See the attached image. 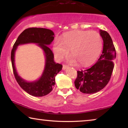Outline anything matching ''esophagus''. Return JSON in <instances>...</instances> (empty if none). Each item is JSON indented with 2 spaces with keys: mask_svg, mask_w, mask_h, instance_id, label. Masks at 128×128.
I'll list each match as a JSON object with an SVG mask.
<instances>
[{
  "mask_svg": "<svg viewBox=\"0 0 128 128\" xmlns=\"http://www.w3.org/2000/svg\"><path fill=\"white\" fill-rule=\"evenodd\" d=\"M68 68V65H66V64H63L62 69H64V70H65L66 68Z\"/></svg>",
  "mask_w": 128,
  "mask_h": 128,
  "instance_id": "1",
  "label": "esophagus"
}]
</instances>
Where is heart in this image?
<instances>
[{
  "mask_svg": "<svg viewBox=\"0 0 128 128\" xmlns=\"http://www.w3.org/2000/svg\"><path fill=\"white\" fill-rule=\"evenodd\" d=\"M102 39L96 31H78L65 34L60 39L57 38L53 44V52L58 61L62 60L69 53L68 62L86 66L92 64L100 54Z\"/></svg>",
  "mask_w": 128,
  "mask_h": 128,
  "instance_id": "heart-1",
  "label": "heart"
}]
</instances>
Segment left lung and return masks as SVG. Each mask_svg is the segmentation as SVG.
Returning <instances> with one entry per match:
<instances>
[{
	"mask_svg": "<svg viewBox=\"0 0 128 128\" xmlns=\"http://www.w3.org/2000/svg\"><path fill=\"white\" fill-rule=\"evenodd\" d=\"M103 40L102 54L97 62L88 69L78 71L74 85L83 93L93 94L106 87L111 78L114 68L116 50L110 34L100 30Z\"/></svg>",
	"mask_w": 128,
	"mask_h": 128,
	"instance_id": "1",
	"label": "left lung"
}]
</instances>
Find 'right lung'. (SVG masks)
Segmentation results:
<instances>
[{
    "label": "right lung",
    "instance_id": "add662e5",
    "mask_svg": "<svg viewBox=\"0 0 128 128\" xmlns=\"http://www.w3.org/2000/svg\"><path fill=\"white\" fill-rule=\"evenodd\" d=\"M54 36V33L50 30L28 28L20 34L12 50L11 60L16 80L26 92L35 97H42L51 92L55 85V76L62 70V65L54 62V54L48 46L53 41ZM28 43H38L46 55V65L43 74L38 80L33 82H27L21 78L17 74L14 65V54L16 47L19 44Z\"/></svg>",
    "mask_w": 128,
    "mask_h": 128
}]
</instances>
